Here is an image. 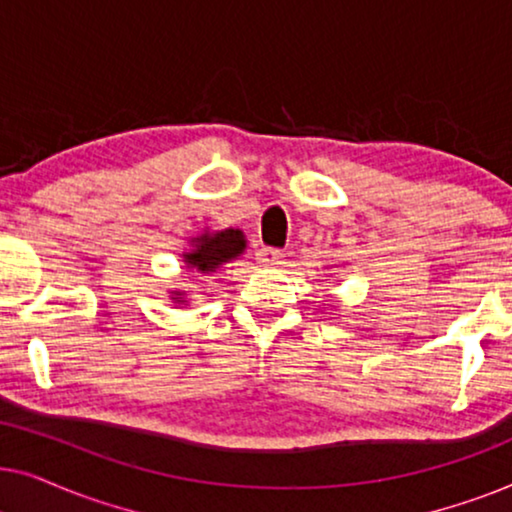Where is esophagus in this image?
<instances>
[{"instance_id": "obj_1", "label": "esophagus", "mask_w": 512, "mask_h": 512, "mask_svg": "<svg viewBox=\"0 0 512 512\" xmlns=\"http://www.w3.org/2000/svg\"><path fill=\"white\" fill-rule=\"evenodd\" d=\"M282 251L279 249H270V247H261L256 251V261L265 265V268H277V265H282Z\"/></svg>"}]
</instances>
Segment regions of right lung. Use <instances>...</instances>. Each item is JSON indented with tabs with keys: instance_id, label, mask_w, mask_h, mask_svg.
Wrapping results in <instances>:
<instances>
[{
	"instance_id": "add662e5",
	"label": "right lung",
	"mask_w": 512,
	"mask_h": 512,
	"mask_svg": "<svg viewBox=\"0 0 512 512\" xmlns=\"http://www.w3.org/2000/svg\"><path fill=\"white\" fill-rule=\"evenodd\" d=\"M195 242V249L191 254H184V261L195 268V272H214L221 263H228L230 258L242 254L244 247V235L240 230H221L216 235H202ZM181 298V293H174Z\"/></svg>"
}]
</instances>
